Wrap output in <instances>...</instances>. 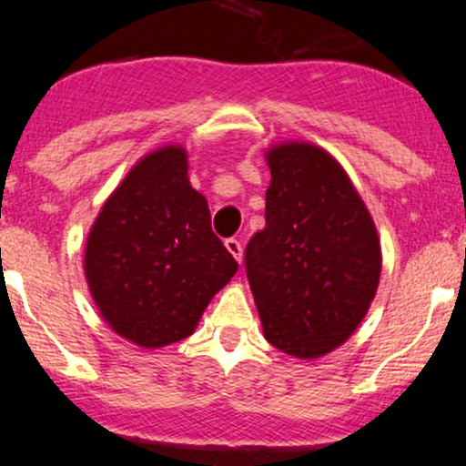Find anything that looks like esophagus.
<instances>
[{
  "instance_id": "1",
  "label": "esophagus",
  "mask_w": 466,
  "mask_h": 466,
  "mask_svg": "<svg viewBox=\"0 0 466 466\" xmlns=\"http://www.w3.org/2000/svg\"><path fill=\"white\" fill-rule=\"evenodd\" d=\"M226 248L229 254L238 260V263L243 260V245H240L238 238H226Z\"/></svg>"
}]
</instances>
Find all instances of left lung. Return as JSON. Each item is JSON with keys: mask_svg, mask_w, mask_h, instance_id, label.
<instances>
[{"mask_svg": "<svg viewBox=\"0 0 466 466\" xmlns=\"http://www.w3.org/2000/svg\"><path fill=\"white\" fill-rule=\"evenodd\" d=\"M265 229L245 248V271L267 341L313 360L344 344L381 274L377 229L339 164L311 144L267 155Z\"/></svg>", "mask_w": 466, "mask_h": 466, "instance_id": "8db88e82", "label": "left lung"}]
</instances>
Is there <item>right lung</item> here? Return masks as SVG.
<instances>
[{
  "instance_id": "1",
  "label": "right lung",
  "mask_w": 466,
  "mask_h": 466,
  "mask_svg": "<svg viewBox=\"0 0 466 466\" xmlns=\"http://www.w3.org/2000/svg\"><path fill=\"white\" fill-rule=\"evenodd\" d=\"M237 269L179 147L147 155L127 175L85 249V276L106 324L144 349L192 335Z\"/></svg>"
}]
</instances>
